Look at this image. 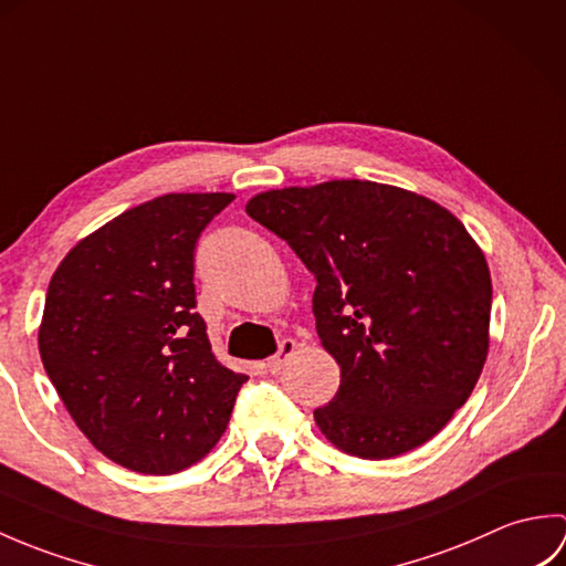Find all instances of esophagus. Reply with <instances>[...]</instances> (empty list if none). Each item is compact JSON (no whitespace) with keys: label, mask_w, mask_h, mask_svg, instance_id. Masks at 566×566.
I'll list each match as a JSON object with an SVG mask.
<instances>
[{"label":"esophagus","mask_w":566,"mask_h":566,"mask_svg":"<svg viewBox=\"0 0 566 566\" xmlns=\"http://www.w3.org/2000/svg\"><path fill=\"white\" fill-rule=\"evenodd\" d=\"M294 350H296V343L292 338L280 340V347H276V353L272 357H268V363H264V369L272 371V375H274V371H280L286 359L294 355Z\"/></svg>","instance_id":"1"}]
</instances>
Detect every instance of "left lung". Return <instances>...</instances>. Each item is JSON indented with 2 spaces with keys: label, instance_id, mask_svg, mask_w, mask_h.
<instances>
[{
  "label": "left lung",
  "instance_id": "1",
  "mask_svg": "<svg viewBox=\"0 0 566 566\" xmlns=\"http://www.w3.org/2000/svg\"><path fill=\"white\" fill-rule=\"evenodd\" d=\"M250 219L286 240L316 276L314 316L340 365L323 436L365 460L428 442L472 394L489 353L484 252L440 203L333 179L252 197Z\"/></svg>",
  "mask_w": 566,
  "mask_h": 566
}]
</instances>
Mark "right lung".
<instances>
[{
  "label": "right lung",
  "instance_id": "add662e5",
  "mask_svg": "<svg viewBox=\"0 0 566 566\" xmlns=\"http://www.w3.org/2000/svg\"><path fill=\"white\" fill-rule=\"evenodd\" d=\"M233 195H165L67 252L45 294L39 350L77 428L112 462L175 474L228 426L245 375L211 353L195 250Z\"/></svg>",
  "mask_w": 566,
  "mask_h": 566
}]
</instances>
